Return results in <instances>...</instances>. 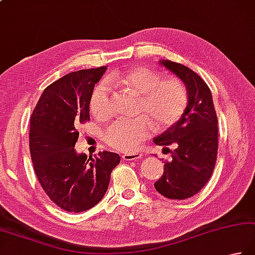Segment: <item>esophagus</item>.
<instances>
[{
    "label": "esophagus",
    "instance_id": "esophagus-1",
    "mask_svg": "<svg viewBox=\"0 0 255 255\" xmlns=\"http://www.w3.org/2000/svg\"><path fill=\"white\" fill-rule=\"evenodd\" d=\"M142 157L141 152H131V153H125L123 156L124 160H128V161H132V160H137V159H140Z\"/></svg>",
    "mask_w": 255,
    "mask_h": 255
}]
</instances>
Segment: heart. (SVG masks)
Segmentation results:
<instances>
[{"mask_svg": "<svg viewBox=\"0 0 255 255\" xmlns=\"http://www.w3.org/2000/svg\"><path fill=\"white\" fill-rule=\"evenodd\" d=\"M109 82L124 91L140 96L138 113L147 114L159 128L171 126L180 119L188 107L189 96L184 84L177 78L162 79V75L146 67L134 68L122 77H111ZM91 112L98 119L107 118L112 113L111 88L102 83L91 99ZM151 132L147 119L117 121L104 132L109 146L121 151H134Z\"/></svg>", "mask_w": 255, "mask_h": 255, "instance_id": "obj_1", "label": "heart"}]
</instances>
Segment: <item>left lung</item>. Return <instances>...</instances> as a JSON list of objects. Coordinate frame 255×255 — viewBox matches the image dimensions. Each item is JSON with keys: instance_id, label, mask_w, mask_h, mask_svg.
Masks as SVG:
<instances>
[{"instance_id": "obj_1", "label": "left lung", "mask_w": 255, "mask_h": 255, "mask_svg": "<svg viewBox=\"0 0 255 255\" xmlns=\"http://www.w3.org/2000/svg\"><path fill=\"white\" fill-rule=\"evenodd\" d=\"M186 85L189 102L183 116L153 139L158 146L176 144L163 174L154 182L156 190L168 199L183 200L198 193L213 172L218 153V118L206 82L184 65L159 62Z\"/></svg>"}]
</instances>
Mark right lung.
I'll return each mask as SVG.
<instances>
[{"instance_id": "obj_1", "label": "right lung", "mask_w": 255, "mask_h": 255, "mask_svg": "<svg viewBox=\"0 0 255 255\" xmlns=\"http://www.w3.org/2000/svg\"><path fill=\"white\" fill-rule=\"evenodd\" d=\"M107 67L67 74L44 89L33 111L29 151L35 174L48 198L63 210L83 212L102 200L118 153L89 157L75 150L78 127L89 121L95 84Z\"/></svg>"}]
</instances>
